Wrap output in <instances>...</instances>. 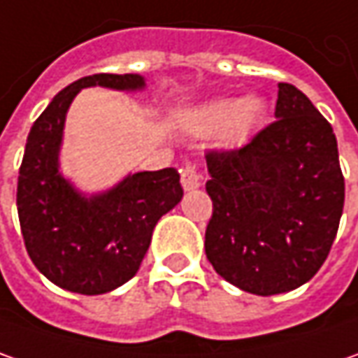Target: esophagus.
I'll list each match as a JSON object with an SVG mask.
<instances>
[{
  "label": "esophagus",
  "mask_w": 358,
  "mask_h": 358,
  "mask_svg": "<svg viewBox=\"0 0 358 358\" xmlns=\"http://www.w3.org/2000/svg\"><path fill=\"white\" fill-rule=\"evenodd\" d=\"M180 176H182V188L188 192V190H196V188H200V184H202V176L198 174V170L194 164H186V166H182L180 170Z\"/></svg>",
  "instance_id": "obj_1"
}]
</instances>
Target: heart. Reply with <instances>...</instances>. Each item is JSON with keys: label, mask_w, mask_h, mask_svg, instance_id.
<instances>
[{"label": "heart", "mask_w": 358, "mask_h": 358, "mask_svg": "<svg viewBox=\"0 0 358 358\" xmlns=\"http://www.w3.org/2000/svg\"><path fill=\"white\" fill-rule=\"evenodd\" d=\"M265 113V101L255 94L245 99H214L192 110L188 122L196 132L203 134L226 129V141L238 144L262 124Z\"/></svg>", "instance_id": "heart-1"}]
</instances>
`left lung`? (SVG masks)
I'll list each match as a JSON object with an SVG mask.
<instances>
[{
  "label": "left lung",
  "mask_w": 358,
  "mask_h": 358,
  "mask_svg": "<svg viewBox=\"0 0 358 358\" xmlns=\"http://www.w3.org/2000/svg\"><path fill=\"white\" fill-rule=\"evenodd\" d=\"M275 118L238 150L208 152L214 212L206 255L231 285L278 295L319 271L339 229L345 180L333 127L289 83Z\"/></svg>",
  "instance_id": "8db88e82"
}]
</instances>
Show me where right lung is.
Here are the masks:
<instances>
[{"label": "right lung", "instance_id": "obj_1", "mask_svg": "<svg viewBox=\"0 0 358 358\" xmlns=\"http://www.w3.org/2000/svg\"><path fill=\"white\" fill-rule=\"evenodd\" d=\"M87 87L136 93L142 75L99 73L71 83L33 122L19 168L17 214L35 267L61 289L101 295L136 275L158 220L182 200L176 168L134 172L85 194L63 176L59 155L71 103Z\"/></svg>", "mask_w": 358, "mask_h": 358}]
</instances>
